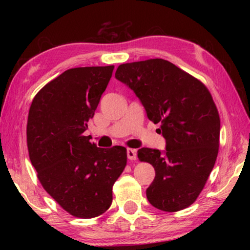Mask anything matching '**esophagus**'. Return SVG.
Segmentation results:
<instances>
[{
	"label": "esophagus",
	"mask_w": 250,
	"mask_h": 250,
	"mask_svg": "<svg viewBox=\"0 0 250 250\" xmlns=\"http://www.w3.org/2000/svg\"><path fill=\"white\" fill-rule=\"evenodd\" d=\"M126 155H128L129 160H135V159H137V150H135V149H128V150H126Z\"/></svg>",
	"instance_id": "34e87169"
}]
</instances>
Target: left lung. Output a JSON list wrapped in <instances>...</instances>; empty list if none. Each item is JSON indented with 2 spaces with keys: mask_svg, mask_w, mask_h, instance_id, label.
Masks as SVG:
<instances>
[{
  "mask_svg": "<svg viewBox=\"0 0 250 250\" xmlns=\"http://www.w3.org/2000/svg\"><path fill=\"white\" fill-rule=\"evenodd\" d=\"M116 78L135 92L167 140L164 153L150 147L138 150V159L155 170L147 201L164 211L191 206L208 180L219 149L221 119L209 90L161 58L122 64Z\"/></svg>",
  "mask_w": 250,
  "mask_h": 250,
  "instance_id": "1",
  "label": "left lung"
}]
</instances>
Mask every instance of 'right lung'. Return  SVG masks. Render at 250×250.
<instances>
[{
  "instance_id": "right-lung-1",
  "label": "right lung",
  "mask_w": 250,
  "mask_h": 250,
  "mask_svg": "<svg viewBox=\"0 0 250 250\" xmlns=\"http://www.w3.org/2000/svg\"><path fill=\"white\" fill-rule=\"evenodd\" d=\"M113 68L64 71L37 92L28 111L27 149L37 177L59 206L78 218L109 208L112 186L126 166L125 147H97L83 134Z\"/></svg>"
}]
</instances>
